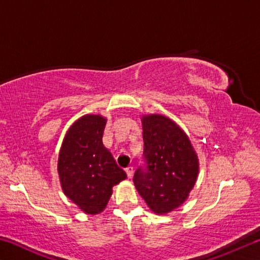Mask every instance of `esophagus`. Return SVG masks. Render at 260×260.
Instances as JSON below:
<instances>
[{"instance_id": "1", "label": "esophagus", "mask_w": 260, "mask_h": 260, "mask_svg": "<svg viewBox=\"0 0 260 260\" xmlns=\"http://www.w3.org/2000/svg\"><path fill=\"white\" fill-rule=\"evenodd\" d=\"M126 173H127V177H128V179H131L132 177H133V173H134V167L133 166H128L126 167Z\"/></svg>"}]
</instances>
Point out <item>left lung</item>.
<instances>
[{
    "instance_id": "left-lung-1",
    "label": "left lung",
    "mask_w": 260,
    "mask_h": 260,
    "mask_svg": "<svg viewBox=\"0 0 260 260\" xmlns=\"http://www.w3.org/2000/svg\"><path fill=\"white\" fill-rule=\"evenodd\" d=\"M147 169L136 170L133 182L148 208L167 214L181 206L197 181L199 156L181 127L162 114H142Z\"/></svg>"
}]
</instances>
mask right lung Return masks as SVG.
<instances>
[{"mask_svg": "<svg viewBox=\"0 0 260 260\" xmlns=\"http://www.w3.org/2000/svg\"><path fill=\"white\" fill-rule=\"evenodd\" d=\"M108 119L86 114L68 129L61 143L57 172L61 190L86 214L107 208L112 188L127 178L103 144Z\"/></svg>", "mask_w": 260, "mask_h": 260, "instance_id": "add662e5", "label": "right lung"}]
</instances>
